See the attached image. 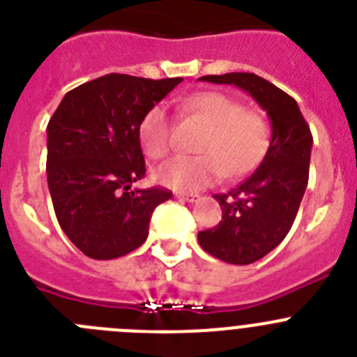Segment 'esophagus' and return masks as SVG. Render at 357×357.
I'll list each match as a JSON object with an SVG mask.
<instances>
[{
    "label": "esophagus",
    "instance_id": "esophagus-1",
    "mask_svg": "<svg viewBox=\"0 0 357 357\" xmlns=\"http://www.w3.org/2000/svg\"><path fill=\"white\" fill-rule=\"evenodd\" d=\"M176 197L183 199V201L194 202V201H197V197H199V195H197V194H185V192H178V194H176Z\"/></svg>",
    "mask_w": 357,
    "mask_h": 357
}]
</instances>
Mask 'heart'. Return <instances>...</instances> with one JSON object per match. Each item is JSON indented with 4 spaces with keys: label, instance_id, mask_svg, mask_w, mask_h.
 I'll return each mask as SVG.
<instances>
[{
    "label": "heart",
    "instance_id": "1",
    "mask_svg": "<svg viewBox=\"0 0 357 357\" xmlns=\"http://www.w3.org/2000/svg\"><path fill=\"white\" fill-rule=\"evenodd\" d=\"M181 110L206 128L197 144L199 156H178L156 171V179L174 190L194 192L252 171L271 144L268 124L258 112L222 92H197L183 99ZM140 144L149 158L162 160L172 149V128L163 107H153L140 123Z\"/></svg>",
    "mask_w": 357,
    "mask_h": 357
}]
</instances>
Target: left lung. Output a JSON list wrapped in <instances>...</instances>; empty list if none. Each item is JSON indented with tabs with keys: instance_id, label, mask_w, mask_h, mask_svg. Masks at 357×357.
Instances as JSON below:
<instances>
[{
	"instance_id": "1",
	"label": "left lung",
	"mask_w": 357,
	"mask_h": 357,
	"mask_svg": "<svg viewBox=\"0 0 357 357\" xmlns=\"http://www.w3.org/2000/svg\"><path fill=\"white\" fill-rule=\"evenodd\" d=\"M199 79L238 86L271 119L272 140L261 165L231 192L215 195L222 220L197 234L202 249L215 258L249 265L275 249L290 231L310 178L313 137L297 101L271 82L252 73Z\"/></svg>"
}]
</instances>
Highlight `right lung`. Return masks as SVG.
<instances>
[{
	"mask_svg": "<svg viewBox=\"0 0 357 357\" xmlns=\"http://www.w3.org/2000/svg\"><path fill=\"white\" fill-rule=\"evenodd\" d=\"M183 78L101 76L63 96L47 124V186L67 238L92 259L146 242L151 215L172 192L130 190L146 176L140 123Z\"/></svg>",
	"mask_w": 357,
	"mask_h": 357,
	"instance_id": "obj_1",
	"label": "right lung"
}]
</instances>
